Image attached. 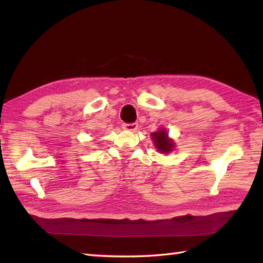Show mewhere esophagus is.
Returning <instances> with one entry per match:
<instances>
[{"mask_svg": "<svg viewBox=\"0 0 263 263\" xmlns=\"http://www.w3.org/2000/svg\"><path fill=\"white\" fill-rule=\"evenodd\" d=\"M122 127L125 131H136L138 129V123H124Z\"/></svg>", "mask_w": 263, "mask_h": 263, "instance_id": "esophagus-1", "label": "esophagus"}]
</instances>
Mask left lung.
Returning a JSON list of instances; mask_svg holds the SVG:
<instances>
[{"instance_id":"1","label":"left lung","mask_w":263,"mask_h":263,"mask_svg":"<svg viewBox=\"0 0 263 263\" xmlns=\"http://www.w3.org/2000/svg\"><path fill=\"white\" fill-rule=\"evenodd\" d=\"M151 138L154 140L155 146L158 149V151L163 152V154H169L175 148V142L172 139L168 138V133L166 132V130L160 129L157 132L151 133Z\"/></svg>"}]
</instances>
